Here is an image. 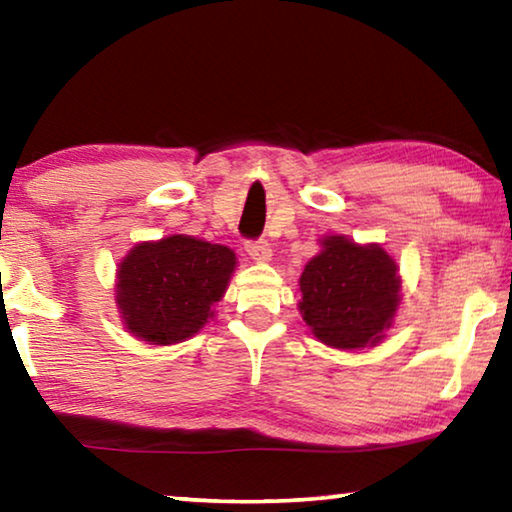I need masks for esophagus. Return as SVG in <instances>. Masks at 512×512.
<instances>
[{
    "label": "esophagus",
    "instance_id": "esophagus-1",
    "mask_svg": "<svg viewBox=\"0 0 512 512\" xmlns=\"http://www.w3.org/2000/svg\"><path fill=\"white\" fill-rule=\"evenodd\" d=\"M246 250H248V255L255 259V262H259V264H268L271 262V246H268V241H250V244H246Z\"/></svg>",
    "mask_w": 512,
    "mask_h": 512
}]
</instances>
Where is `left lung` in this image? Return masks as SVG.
I'll list each match as a JSON object with an SVG mask.
<instances>
[{"label": "left lung", "mask_w": 512, "mask_h": 512, "mask_svg": "<svg viewBox=\"0 0 512 512\" xmlns=\"http://www.w3.org/2000/svg\"><path fill=\"white\" fill-rule=\"evenodd\" d=\"M298 284L302 320L336 350L381 343L402 300L395 259L379 244H357L345 235L320 239V253L309 259Z\"/></svg>", "instance_id": "left-lung-1"}]
</instances>
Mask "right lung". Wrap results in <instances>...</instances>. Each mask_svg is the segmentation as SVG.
<instances>
[{"mask_svg":"<svg viewBox=\"0 0 512 512\" xmlns=\"http://www.w3.org/2000/svg\"><path fill=\"white\" fill-rule=\"evenodd\" d=\"M235 268V250L198 237L140 241L117 264L115 302L121 325L151 345L192 339L214 318V305Z\"/></svg>","mask_w":512,"mask_h":512,"instance_id":"add662e5","label":"right lung"}]
</instances>
